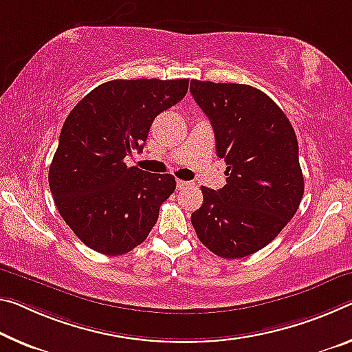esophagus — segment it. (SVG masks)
<instances>
[{
    "instance_id": "obj_1",
    "label": "esophagus",
    "mask_w": 352,
    "mask_h": 352,
    "mask_svg": "<svg viewBox=\"0 0 352 352\" xmlns=\"http://www.w3.org/2000/svg\"><path fill=\"white\" fill-rule=\"evenodd\" d=\"M191 183L189 182H185V180H177V189H185L188 188Z\"/></svg>"
}]
</instances>
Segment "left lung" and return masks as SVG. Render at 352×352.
Segmentation results:
<instances>
[{"instance_id": "left-lung-1", "label": "left lung", "mask_w": 352, "mask_h": 352, "mask_svg": "<svg viewBox=\"0 0 352 352\" xmlns=\"http://www.w3.org/2000/svg\"><path fill=\"white\" fill-rule=\"evenodd\" d=\"M189 91L227 164L224 188H200L204 204L191 214L192 227L213 254L241 258L270 244L299 208L298 139L283 111L252 86L192 80Z\"/></svg>"}]
</instances>
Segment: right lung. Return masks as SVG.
<instances>
[{"label":"right lung","mask_w":352,"mask_h":352,"mask_svg":"<svg viewBox=\"0 0 352 352\" xmlns=\"http://www.w3.org/2000/svg\"><path fill=\"white\" fill-rule=\"evenodd\" d=\"M189 80H114L78 103L63 125L48 183L65 224L94 250L122 255L139 246L175 191V177L128 167L155 117L186 96Z\"/></svg>","instance_id":"1"}]
</instances>
